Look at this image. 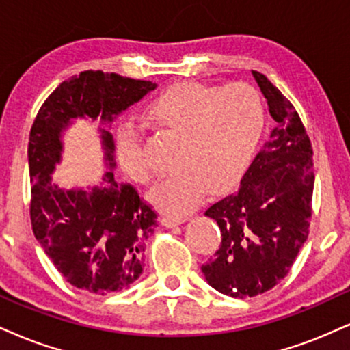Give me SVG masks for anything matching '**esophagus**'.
<instances>
[{
    "instance_id": "esophagus-1",
    "label": "esophagus",
    "mask_w": 350,
    "mask_h": 350,
    "mask_svg": "<svg viewBox=\"0 0 350 350\" xmlns=\"http://www.w3.org/2000/svg\"><path fill=\"white\" fill-rule=\"evenodd\" d=\"M182 222H185L183 215H176V217L175 215H163L162 217V226L165 227H175Z\"/></svg>"
}]
</instances>
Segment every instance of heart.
<instances>
[{
  "mask_svg": "<svg viewBox=\"0 0 350 350\" xmlns=\"http://www.w3.org/2000/svg\"><path fill=\"white\" fill-rule=\"evenodd\" d=\"M146 116L163 131L182 136L178 165L154 189L152 200L170 214H185L200 204L211 187L222 191L247 174L265 129V107L247 83L227 85L176 83L157 97ZM116 157L129 178L152 182L139 128L123 123L116 131Z\"/></svg>",
  "mask_w": 350,
  "mask_h": 350,
  "instance_id": "heart-1",
  "label": "heart"
}]
</instances>
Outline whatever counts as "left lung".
I'll return each mask as SVG.
<instances>
[{"mask_svg":"<svg viewBox=\"0 0 350 350\" xmlns=\"http://www.w3.org/2000/svg\"><path fill=\"white\" fill-rule=\"evenodd\" d=\"M275 126L235 193L206 215L221 228V247L201 266L211 287L243 299L284 279L308 237L313 149L295 107L265 75L252 71Z\"/></svg>","mask_w":350,"mask_h":350,"instance_id":"obj_1","label":"left lung"}]
</instances>
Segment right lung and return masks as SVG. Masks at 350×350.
<instances>
[{"mask_svg": "<svg viewBox=\"0 0 350 350\" xmlns=\"http://www.w3.org/2000/svg\"><path fill=\"white\" fill-rule=\"evenodd\" d=\"M157 85L115 72L83 71L63 81L43 102L29 136L30 221L43 252L71 286L90 294L128 288L142 273L146 239L157 227V213L113 172L89 189H63L51 182L62 161V133L75 118L113 122ZM102 131L110 168L113 137Z\"/></svg>", "mask_w": 350, "mask_h": 350, "instance_id": "right-lung-1", "label": "right lung"}]
</instances>
